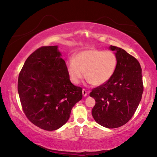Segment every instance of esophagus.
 I'll list each match as a JSON object with an SVG mask.
<instances>
[{"label": "esophagus", "instance_id": "34e87169", "mask_svg": "<svg viewBox=\"0 0 157 157\" xmlns=\"http://www.w3.org/2000/svg\"><path fill=\"white\" fill-rule=\"evenodd\" d=\"M82 94H83V95H84V97H85V96H86V95H87V92H86V90H85L84 89H82Z\"/></svg>", "mask_w": 157, "mask_h": 157}]
</instances>
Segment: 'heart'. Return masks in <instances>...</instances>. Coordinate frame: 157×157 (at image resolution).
I'll return each mask as SVG.
<instances>
[{"instance_id":"obj_1","label":"heart","mask_w":157,"mask_h":157,"mask_svg":"<svg viewBox=\"0 0 157 157\" xmlns=\"http://www.w3.org/2000/svg\"><path fill=\"white\" fill-rule=\"evenodd\" d=\"M117 63L116 55L113 52L92 49L78 52L74 59L68 60L66 65L73 84H79L86 72L90 83L100 86L112 78Z\"/></svg>"}]
</instances>
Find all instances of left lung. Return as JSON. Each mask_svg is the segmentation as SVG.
Segmentation results:
<instances>
[{"label": "left lung", "mask_w": 157, "mask_h": 157, "mask_svg": "<svg viewBox=\"0 0 157 157\" xmlns=\"http://www.w3.org/2000/svg\"><path fill=\"white\" fill-rule=\"evenodd\" d=\"M118 63L115 73L105 84L92 89L90 96L95 100L92 116L107 128L126 124L136 111L143 92L142 69L136 58L125 50L111 46Z\"/></svg>", "instance_id": "1"}]
</instances>
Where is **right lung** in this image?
<instances>
[{"instance_id": "1", "label": "right lung", "mask_w": 157, "mask_h": 157, "mask_svg": "<svg viewBox=\"0 0 157 157\" xmlns=\"http://www.w3.org/2000/svg\"><path fill=\"white\" fill-rule=\"evenodd\" d=\"M58 46H42L25 62L18 92L23 112L32 123L47 131L60 128L82 98V89L70 81Z\"/></svg>"}]
</instances>
